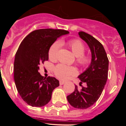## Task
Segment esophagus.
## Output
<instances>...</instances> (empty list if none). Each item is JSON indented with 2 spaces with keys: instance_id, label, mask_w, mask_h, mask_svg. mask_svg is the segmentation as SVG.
<instances>
[{
  "instance_id": "34e87169",
  "label": "esophagus",
  "mask_w": 126,
  "mask_h": 126,
  "mask_svg": "<svg viewBox=\"0 0 126 126\" xmlns=\"http://www.w3.org/2000/svg\"><path fill=\"white\" fill-rule=\"evenodd\" d=\"M64 83H65V82H64V81H59L60 85H62V84H64Z\"/></svg>"
}]
</instances>
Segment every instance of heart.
I'll return each mask as SVG.
<instances>
[{
  "label": "heart",
  "mask_w": 126,
  "mask_h": 126,
  "mask_svg": "<svg viewBox=\"0 0 126 126\" xmlns=\"http://www.w3.org/2000/svg\"><path fill=\"white\" fill-rule=\"evenodd\" d=\"M72 52L76 56V62L81 67L88 66L92 62V57L88 54L84 53L86 47L84 43L78 39H73L67 43ZM60 43L55 42L50 47L48 56L50 61H55L57 59L58 52L59 50ZM53 72L58 78L62 80H66L71 76L77 74L76 68L74 66H67L64 64H59L54 67Z\"/></svg>",
  "instance_id": "heart-1"
}]
</instances>
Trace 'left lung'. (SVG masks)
I'll return each mask as SVG.
<instances>
[{
  "instance_id": "obj_1",
  "label": "left lung",
  "mask_w": 126,
  "mask_h": 126,
  "mask_svg": "<svg viewBox=\"0 0 126 126\" xmlns=\"http://www.w3.org/2000/svg\"><path fill=\"white\" fill-rule=\"evenodd\" d=\"M78 34L90 48L92 62L88 68L78 76L82 88L79 90L75 85L73 93L67 98L73 107L85 109L92 106L103 92L108 78L109 59L102 44L96 38L84 32H79ZM83 82L87 83L85 87L81 85Z\"/></svg>"
}]
</instances>
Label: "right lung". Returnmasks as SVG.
Segmentation results:
<instances>
[{"instance_id":"add662e5","label":"right lung","mask_w":126,"mask_h":126,"mask_svg":"<svg viewBox=\"0 0 126 126\" xmlns=\"http://www.w3.org/2000/svg\"><path fill=\"white\" fill-rule=\"evenodd\" d=\"M69 33L64 30H36L20 44L14 59V78L19 94L30 106L40 107L47 104L53 90L59 86L55 78H44L40 74L39 65L48 60V49L57 38Z\"/></svg>"}]
</instances>
